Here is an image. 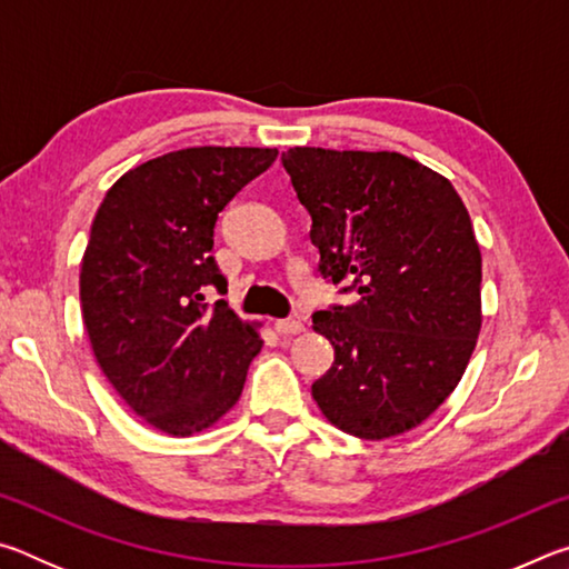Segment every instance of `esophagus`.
<instances>
[{
	"label": "esophagus",
	"mask_w": 569,
	"mask_h": 569,
	"mask_svg": "<svg viewBox=\"0 0 569 569\" xmlns=\"http://www.w3.org/2000/svg\"><path fill=\"white\" fill-rule=\"evenodd\" d=\"M273 329L281 336H296V333L303 331V323L298 319H283V321H276Z\"/></svg>",
	"instance_id": "34e87169"
}]
</instances>
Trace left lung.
Segmentation results:
<instances>
[{
  "instance_id": "obj_1",
  "label": "left lung",
  "mask_w": 569,
  "mask_h": 569,
  "mask_svg": "<svg viewBox=\"0 0 569 569\" xmlns=\"http://www.w3.org/2000/svg\"><path fill=\"white\" fill-rule=\"evenodd\" d=\"M308 210L319 271L351 306L313 313L333 366L311 393L333 427L399 437L465 373L481 329V253L455 186L401 152L291 148L281 156Z\"/></svg>"
}]
</instances>
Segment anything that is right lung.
Wrapping results in <instances>:
<instances>
[{"mask_svg": "<svg viewBox=\"0 0 569 569\" xmlns=\"http://www.w3.org/2000/svg\"><path fill=\"white\" fill-rule=\"evenodd\" d=\"M278 158L276 148H186L114 182L92 220L80 268L94 359L138 417L192 437L226 417L263 339L220 298L218 213Z\"/></svg>", "mask_w": 569, "mask_h": 569, "instance_id": "add662e5", "label": "right lung"}]
</instances>
